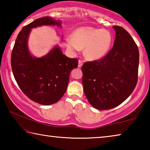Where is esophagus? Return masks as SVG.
<instances>
[{"label": "esophagus", "instance_id": "obj_1", "mask_svg": "<svg viewBox=\"0 0 150 150\" xmlns=\"http://www.w3.org/2000/svg\"><path fill=\"white\" fill-rule=\"evenodd\" d=\"M82 65H83V61H82V60H79V62H78V67H81Z\"/></svg>", "mask_w": 150, "mask_h": 150}]
</instances>
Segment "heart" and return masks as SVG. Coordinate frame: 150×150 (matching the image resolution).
I'll return each mask as SVG.
<instances>
[{"label":"heart","instance_id":"1","mask_svg":"<svg viewBox=\"0 0 150 150\" xmlns=\"http://www.w3.org/2000/svg\"><path fill=\"white\" fill-rule=\"evenodd\" d=\"M112 43V35L108 30L83 26L72 33L71 38L66 40L65 45L71 52L84 48L86 57L91 60H98L107 54Z\"/></svg>","mask_w":150,"mask_h":150}]
</instances>
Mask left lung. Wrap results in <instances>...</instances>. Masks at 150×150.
Masks as SVG:
<instances>
[{"label":"left lung","mask_w":150,"mask_h":150,"mask_svg":"<svg viewBox=\"0 0 150 150\" xmlns=\"http://www.w3.org/2000/svg\"><path fill=\"white\" fill-rule=\"evenodd\" d=\"M113 47L102 59L82 66L83 85L89 103L98 110H108L122 103L138 81L139 50L130 34L113 26Z\"/></svg>","instance_id":"8db88e82"}]
</instances>
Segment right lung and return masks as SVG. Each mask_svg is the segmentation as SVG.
I'll use <instances>...</instances> for the list:
<instances>
[{"label": "right lung", "instance_id": "obj_1", "mask_svg": "<svg viewBox=\"0 0 150 150\" xmlns=\"http://www.w3.org/2000/svg\"><path fill=\"white\" fill-rule=\"evenodd\" d=\"M61 20L50 16L35 20L18 35L11 55V67L18 85L30 99L43 105L59 101L67 90L71 71L78 59L67 57L57 45L42 57L32 56L28 39L32 28L41 26H62Z\"/></svg>", "mask_w": 150, "mask_h": 150}]
</instances>
